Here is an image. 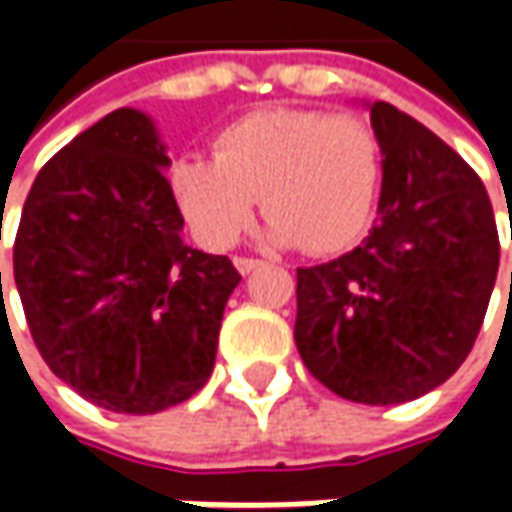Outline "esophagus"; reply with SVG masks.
Segmentation results:
<instances>
[{
  "instance_id": "obj_1",
  "label": "esophagus",
  "mask_w": 512,
  "mask_h": 512,
  "mask_svg": "<svg viewBox=\"0 0 512 512\" xmlns=\"http://www.w3.org/2000/svg\"><path fill=\"white\" fill-rule=\"evenodd\" d=\"M233 265H236V270H239L242 276H247L250 270H256L262 262H259V259H253V256H236V259H233Z\"/></svg>"
}]
</instances>
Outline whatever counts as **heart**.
Masks as SVG:
<instances>
[{"instance_id": "obj_1", "label": "heart", "mask_w": 512, "mask_h": 512, "mask_svg": "<svg viewBox=\"0 0 512 512\" xmlns=\"http://www.w3.org/2000/svg\"><path fill=\"white\" fill-rule=\"evenodd\" d=\"M170 179L202 245H233L262 196L270 242L322 256L350 247L370 225L382 185V142L350 113L256 110L216 136L213 159L185 156Z\"/></svg>"}]
</instances>
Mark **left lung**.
<instances>
[{"label": "left lung", "instance_id": "1", "mask_svg": "<svg viewBox=\"0 0 512 512\" xmlns=\"http://www.w3.org/2000/svg\"><path fill=\"white\" fill-rule=\"evenodd\" d=\"M376 225L333 262L296 270V347L336 396L413 402L447 382L479 336L499 273V230L476 170L387 102Z\"/></svg>", "mask_w": 512, "mask_h": 512}]
</instances>
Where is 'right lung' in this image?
I'll list each match as a JSON object with an SVG mask.
<instances>
[{"label":"right lung","instance_id":"right-lung-1","mask_svg":"<svg viewBox=\"0 0 512 512\" xmlns=\"http://www.w3.org/2000/svg\"><path fill=\"white\" fill-rule=\"evenodd\" d=\"M168 165L148 116L113 110L39 170L13 242L42 359L113 413H159L205 387L242 282L227 256L185 245Z\"/></svg>","mask_w":512,"mask_h":512}]
</instances>
